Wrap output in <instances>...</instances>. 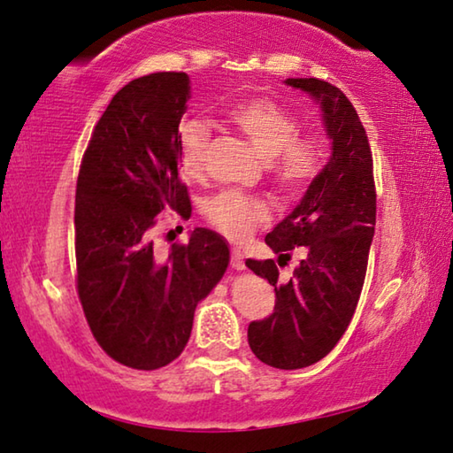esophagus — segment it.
Listing matches in <instances>:
<instances>
[{"label":"esophagus","instance_id":"obj_1","mask_svg":"<svg viewBox=\"0 0 453 453\" xmlns=\"http://www.w3.org/2000/svg\"><path fill=\"white\" fill-rule=\"evenodd\" d=\"M232 268L234 270H246V260H243V254L240 250H234L232 252Z\"/></svg>","mask_w":453,"mask_h":453}]
</instances>
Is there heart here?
I'll return each mask as SVG.
<instances>
[{
	"label": "heart",
	"mask_w": 453,
	"mask_h": 453,
	"mask_svg": "<svg viewBox=\"0 0 453 453\" xmlns=\"http://www.w3.org/2000/svg\"><path fill=\"white\" fill-rule=\"evenodd\" d=\"M229 120L268 163L274 181L286 191H296L319 173L322 149L319 141L298 139V123L288 112L265 98L243 100L229 111ZM210 128L201 120H185L177 133L179 163L185 175L197 177L203 169ZM211 226L229 240H243L256 224L265 221L268 210L262 201L238 191H221L205 203Z\"/></svg>",
	"instance_id": "1"
}]
</instances>
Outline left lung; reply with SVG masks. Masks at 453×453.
Here are the masks:
<instances>
[{
  "mask_svg": "<svg viewBox=\"0 0 453 453\" xmlns=\"http://www.w3.org/2000/svg\"><path fill=\"white\" fill-rule=\"evenodd\" d=\"M284 84L319 104L330 142L328 163L265 235L272 252L286 257L304 246L294 276L278 282L274 260L246 262L276 290L274 312L250 322V349L270 367L292 371L326 357L353 319L375 235L377 193L367 133L349 98L319 78H286Z\"/></svg>",
  "mask_w": 453,
  "mask_h": 453,
  "instance_id": "left-lung-1",
  "label": "left lung"
}]
</instances>
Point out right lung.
<instances>
[{"label": "right lung", "instance_id": "right-lung-1", "mask_svg": "<svg viewBox=\"0 0 453 453\" xmlns=\"http://www.w3.org/2000/svg\"><path fill=\"white\" fill-rule=\"evenodd\" d=\"M189 98L185 72L134 78L106 106L78 173V296L100 347L139 371L183 353L197 304L229 265L227 242L211 229L196 227L167 257L150 240L161 211L191 215L177 150Z\"/></svg>", "mask_w": 453, "mask_h": 453}]
</instances>
